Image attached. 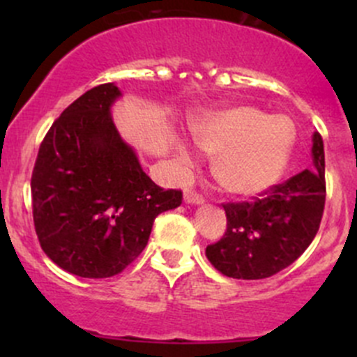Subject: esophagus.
I'll return each instance as SVG.
<instances>
[{
  "label": "esophagus",
  "mask_w": 357,
  "mask_h": 357,
  "mask_svg": "<svg viewBox=\"0 0 357 357\" xmlns=\"http://www.w3.org/2000/svg\"><path fill=\"white\" fill-rule=\"evenodd\" d=\"M204 195H200L199 192H197V190H193V188H188L185 192V202L186 204H197V205H200V204H204Z\"/></svg>",
  "instance_id": "34e87169"
}]
</instances>
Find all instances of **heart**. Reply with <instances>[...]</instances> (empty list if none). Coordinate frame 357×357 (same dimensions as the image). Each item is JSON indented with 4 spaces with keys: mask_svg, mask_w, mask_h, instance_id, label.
<instances>
[{
    "mask_svg": "<svg viewBox=\"0 0 357 357\" xmlns=\"http://www.w3.org/2000/svg\"><path fill=\"white\" fill-rule=\"evenodd\" d=\"M193 139L214 157L212 169L225 192L252 197L266 192L283 174L295 129L289 117H268L255 107H236L197 122Z\"/></svg>",
    "mask_w": 357,
    "mask_h": 357,
    "instance_id": "1",
    "label": "heart"
}]
</instances>
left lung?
<instances>
[{
  "label": "left lung",
  "mask_w": 357,
  "mask_h": 357,
  "mask_svg": "<svg viewBox=\"0 0 357 357\" xmlns=\"http://www.w3.org/2000/svg\"><path fill=\"white\" fill-rule=\"evenodd\" d=\"M314 167L269 186L252 202H226V231L205 255L221 275L262 280L297 261L311 245L325 211V150L312 136Z\"/></svg>",
  "instance_id": "left-lung-1"
}]
</instances>
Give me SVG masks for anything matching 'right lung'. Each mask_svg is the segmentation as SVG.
Returning a JSON list of instances; mask_svg holds the SVG:
<instances>
[{
    "label": "right lung",
    "instance_id": "add662e5",
    "mask_svg": "<svg viewBox=\"0 0 357 357\" xmlns=\"http://www.w3.org/2000/svg\"><path fill=\"white\" fill-rule=\"evenodd\" d=\"M112 82L72 102L46 132L31 178L32 218L45 254L72 275L109 278L146 247L158 214L181 190L155 185L117 135Z\"/></svg>",
    "mask_w": 357,
    "mask_h": 357
}]
</instances>
